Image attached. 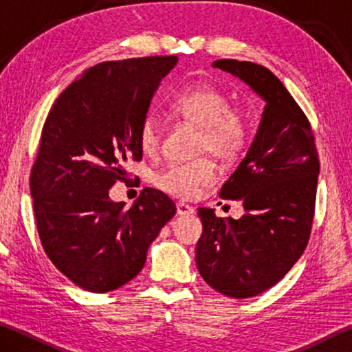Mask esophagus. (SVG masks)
<instances>
[{
  "instance_id": "obj_1",
  "label": "esophagus",
  "mask_w": 352,
  "mask_h": 352,
  "mask_svg": "<svg viewBox=\"0 0 352 352\" xmlns=\"http://www.w3.org/2000/svg\"><path fill=\"white\" fill-rule=\"evenodd\" d=\"M177 214H178V216H192L194 208L186 205V204H183V201H178V204H177Z\"/></svg>"
}]
</instances>
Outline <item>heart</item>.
<instances>
[{
	"instance_id": "b5f03b06",
	"label": "heart",
	"mask_w": 352,
	"mask_h": 352,
	"mask_svg": "<svg viewBox=\"0 0 352 352\" xmlns=\"http://www.w3.org/2000/svg\"><path fill=\"white\" fill-rule=\"evenodd\" d=\"M170 111L200 129L197 153H211L220 162H228L241 152L245 142V124L231 110L222 93L211 87H192L177 94L169 104ZM162 127L152 113L140 127V144L146 153L158 151ZM216 182V168L208 158L192 163H169L153 175V184L178 199H190L201 188Z\"/></svg>"
}]
</instances>
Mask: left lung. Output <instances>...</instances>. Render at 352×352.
<instances>
[{
  "mask_svg": "<svg viewBox=\"0 0 352 352\" xmlns=\"http://www.w3.org/2000/svg\"><path fill=\"white\" fill-rule=\"evenodd\" d=\"M264 100L261 122L245 158L220 189L241 201V219L199 208L204 233L195 248L201 278L222 295L250 298L283 279L307 245L320 174L307 118L283 82L262 65L220 58Z\"/></svg>",
  "mask_w": 352,
  "mask_h": 352,
  "instance_id": "left-lung-1",
  "label": "left lung"
}]
</instances>
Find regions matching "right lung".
Segmentation results:
<instances>
[{
  "instance_id": "add662e5",
  "label": "right lung",
  "mask_w": 352,
  "mask_h": 352,
  "mask_svg": "<svg viewBox=\"0 0 352 352\" xmlns=\"http://www.w3.org/2000/svg\"><path fill=\"white\" fill-rule=\"evenodd\" d=\"M177 56L104 62L52 105L31 172L34 212L47 258L80 289L105 294L133 279L175 204L146 188L130 210L109 190L140 162V127Z\"/></svg>"
}]
</instances>
